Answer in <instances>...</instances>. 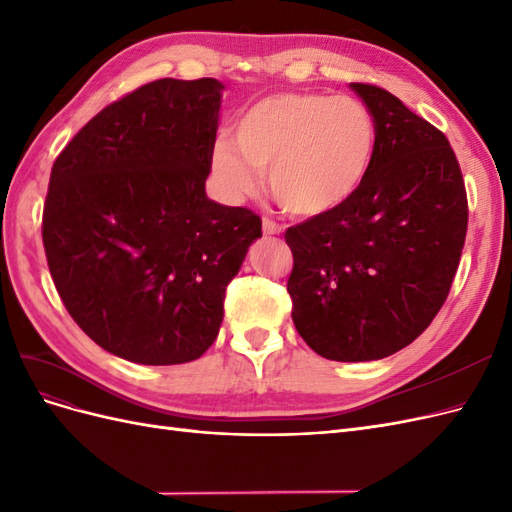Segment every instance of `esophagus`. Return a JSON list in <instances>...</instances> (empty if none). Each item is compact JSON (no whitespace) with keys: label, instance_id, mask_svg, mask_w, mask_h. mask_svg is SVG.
<instances>
[{"label":"esophagus","instance_id":"esophagus-1","mask_svg":"<svg viewBox=\"0 0 512 512\" xmlns=\"http://www.w3.org/2000/svg\"><path fill=\"white\" fill-rule=\"evenodd\" d=\"M262 232H265V235H282L284 232V228L280 226V224H275L273 220H262Z\"/></svg>","mask_w":512,"mask_h":512}]
</instances>
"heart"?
<instances>
[{
    "label": "heart",
    "instance_id": "1",
    "mask_svg": "<svg viewBox=\"0 0 512 512\" xmlns=\"http://www.w3.org/2000/svg\"><path fill=\"white\" fill-rule=\"evenodd\" d=\"M378 126L350 96L273 94L235 119L230 143L211 151L220 192L241 203L267 175L275 203L294 218L322 220L346 209L369 179Z\"/></svg>",
    "mask_w": 512,
    "mask_h": 512
}]
</instances>
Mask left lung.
<instances>
[{"label":"left lung","instance_id":"8db88e82","mask_svg":"<svg viewBox=\"0 0 512 512\" xmlns=\"http://www.w3.org/2000/svg\"><path fill=\"white\" fill-rule=\"evenodd\" d=\"M378 126V153L352 203L286 230L292 320L329 361H378L406 348L451 290L468 198L446 136L389 91L350 83Z\"/></svg>","mask_w":512,"mask_h":512}]
</instances>
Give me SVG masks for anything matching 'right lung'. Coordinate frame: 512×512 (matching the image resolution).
Masks as SVG:
<instances>
[{"mask_svg": "<svg viewBox=\"0 0 512 512\" xmlns=\"http://www.w3.org/2000/svg\"><path fill=\"white\" fill-rule=\"evenodd\" d=\"M224 85L160 79L108 104L53 164L42 241L74 322L119 359L179 365L218 337L262 222L205 192Z\"/></svg>", "mask_w": 512, "mask_h": 512, "instance_id": "1", "label": "right lung"}]
</instances>
